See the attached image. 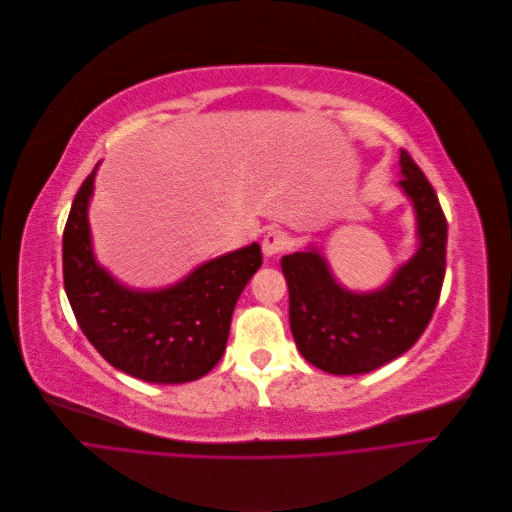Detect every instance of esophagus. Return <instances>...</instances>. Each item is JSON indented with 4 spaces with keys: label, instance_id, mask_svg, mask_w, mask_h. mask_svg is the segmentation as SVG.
Wrapping results in <instances>:
<instances>
[{
    "label": "esophagus",
    "instance_id": "34e87169",
    "mask_svg": "<svg viewBox=\"0 0 512 512\" xmlns=\"http://www.w3.org/2000/svg\"><path fill=\"white\" fill-rule=\"evenodd\" d=\"M261 247H263V255L265 257H275L277 253H281L287 247V235L283 231L273 229V231H269L265 235Z\"/></svg>",
    "mask_w": 512,
    "mask_h": 512
}]
</instances>
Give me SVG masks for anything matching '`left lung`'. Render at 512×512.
<instances>
[{
    "mask_svg": "<svg viewBox=\"0 0 512 512\" xmlns=\"http://www.w3.org/2000/svg\"><path fill=\"white\" fill-rule=\"evenodd\" d=\"M400 168L398 185L416 213L418 251L384 287L368 293L342 287L315 247L281 259L297 350L327 374H368L396 360L418 342L436 309L446 273V217L406 150Z\"/></svg>",
    "mask_w": 512,
    "mask_h": 512,
    "instance_id": "obj_1",
    "label": "left lung"
}]
</instances>
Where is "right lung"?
Listing matches in <instances>:
<instances>
[{"label":"right lung","mask_w":512,"mask_h":512,"mask_svg":"<svg viewBox=\"0 0 512 512\" xmlns=\"http://www.w3.org/2000/svg\"><path fill=\"white\" fill-rule=\"evenodd\" d=\"M94 166L78 189L62 241L64 287L88 342L116 370L150 384L209 374L227 348L233 309L263 263L259 243L211 259L179 283L140 291L118 283L92 251Z\"/></svg>","instance_id":"add662e5"}]
</instances>
